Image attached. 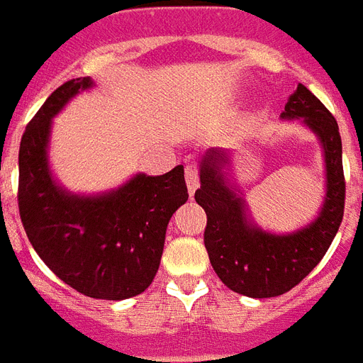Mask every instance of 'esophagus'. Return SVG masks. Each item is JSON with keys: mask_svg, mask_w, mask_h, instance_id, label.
Instances as JSON below:
<instances>
[{"mask_svg": "<svg viewBox=\"0 0 363 363\" xmlns=\"http://www.w3.org/2000/svg\"><path fill=\"white\" fill-rule=\"evenodd\" d=\"M184 177H186V186H188V194H190V198L196 192V188L199 186V169L196 164H188L186 169H184Z\"/></svg>", "mask_w": 363, "mask_h": 363, "instance_id": "1", "label": "esophagus"}]
</instances>
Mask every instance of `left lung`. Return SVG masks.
Segmentation results:
<instances>
[{
	"mask_svg": "<svg viewBox=\"0 0 363 363\" xmlns=\"http://www.w3.org/2000/svg\"><path fill=\"white\" fill-rule=\"evenodd\" d=\"M281 118H301L324 148L326 198L309 226L286 235L264 232L247 215L245 199L230 186L226 150L211 148L201 160L196 201L205 209L203 241L216 275L233 292L248 298H275L292 290L315 269L337 233L345 211L343 150L337 121L303 84L288 98Z\"/></svg>",
	"mask_w": 363,
	"mask_h": 363,
	"instance_id": "1",
	"label": "left lung"
}]
</instances>
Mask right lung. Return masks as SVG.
Masks as SVG:
<instances>
[{"label": "right lung", "mask_w": 363, "mask_h": 363, "mask_svg": "<svg viewBox=\"0 0 363 363\" xmlns=\"http://www.w3.org/2000/svg\"><path fill=\"white\" fill-rule=\"evenodd\" d=\"M90 77L56 88L26 125L18 150L20 220L39 258L77 292L96 299H128L156 277L171 216L186 203L184 167L158 177L139 173L101 196L65 192L48 169L52 118Z\"/></svg>", "instance_id": "1"}]
</instances>
